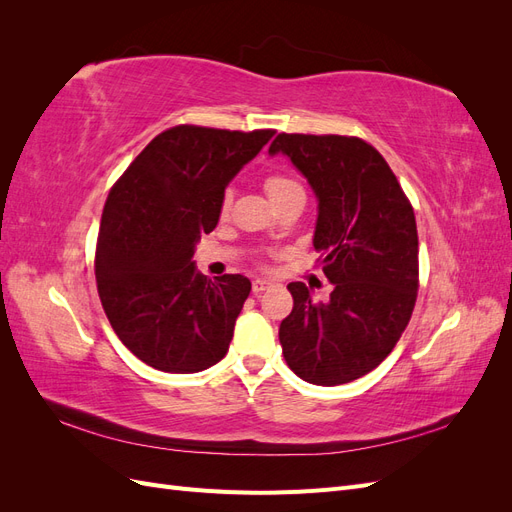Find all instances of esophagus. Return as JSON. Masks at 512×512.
Here are the masks:
<instances>
[{"label":"esophagus","mask_w":512,"mask_h":512,"mask_svg":"<svg viewBox=\"0 0 512 512\" xmlns=\"http://www.w3.org/2000/svg\"><path fill=\"white\" fill-rule=\"evenodd\" d=\"M269 288H273V282H269V280H254L252 282V292L254 294H260V292H265V290H269Z\"/></svg>","instance_id":"obj_1"}]
</instances>
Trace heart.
<instances>
[{"label": "heart", "instance_id": "obj_1", "mask_svg": "<svg viewBox=\"0 0 512 512\" xmlns=\"http://www.w3.org/2000/svg\"><path fill=\"white\" fill-rule=\"evenodd\" d=\"M265 190H267V194L271 198V203H275V200H280V198H284L288 194L303 192V188H301L297 181L290 179V177H284V175H271V177H267ZM228 207H230V194H226L224 200H222V213L224 215L228 213Z\"/></svg>", "mask_w": 512, "mask_h": 512}]
</instances>
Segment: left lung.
Masks as SVG:
<instances>
[{
    "label": "left lung",
    "instance_id": "obj_1",
    "mask_svg": "<svg viewBox=\"0 0 512 512\" xmlns=\"http://www.w3.org/2000/svg\"><path fill=\"white\" fill-rule=\"evenodd\" d=\"M318 200L314 250L333 284L318 303L288 284L294 307L280 324L288 367L318 386L346 384L376 369L406 331L418 290V235L410 200L380 153L354 136L277 134Z\"/></svg>",
    "mask_w": 512,
    "mask_h": 512
}]
</instances>
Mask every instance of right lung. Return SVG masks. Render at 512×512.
Here are the masks:
<instances>
[{
  "label": "right lung",
  "instance_id": "1",
  "mask_svg": "<svg viewBox=\"0 0 512 512\" xmlns=\"http://www.w3.org/2000/svg\"><path fill=\"white\" fill-rule=\"evenodd\" d=\"M273 130L175 126L138 153L106 198L96 280L113 331L134 356L168 374L224 359L252 284L196 271L200 237L218 226L228 183Z\"/></svg>",
  "mask_w": 512,
  "mask_h": 512
}]
</instances>
